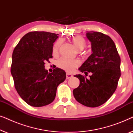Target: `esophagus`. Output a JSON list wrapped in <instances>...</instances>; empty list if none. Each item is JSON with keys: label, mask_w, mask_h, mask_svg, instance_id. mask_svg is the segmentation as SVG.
I'll return each instance as SVG.
<instances>
[{"label": "esophagus", "mask_w": 133, "mask_h": 133, "mask_svg": "<svg viewBox=\"0 0 133 133\" xmlns=\"http://www.w3.org/2000/svg\"><path fill=\"white\" fill-rule=\"evenodd\" d=\"M72 77V75L70 74H68L67 73L66 74V79H70V78H71Z\"/></svg>", "instance_id": "1"}]
</instances>
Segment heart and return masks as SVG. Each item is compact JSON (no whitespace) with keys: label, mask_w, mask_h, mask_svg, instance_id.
Instances as JSON below:
<instances>
[{"label":"heart","mask_w":133,"mask_h":133,"mask_svg":"<svg viewBox=\"0 0 133 133\" xmlns=\"http://www.w3.org/2000/svg\"><path fill=\"white\" fill-rule=\"evenodd\" d=\"M72 42L74 46H76V48L79 51L83 50L87 45L86 41H85L84 38L81 36H74L72 38ZM62 42V41L59 39L54 44L53 49H52V52L54 54L57 53ZM57 64L59 68L63 69L66 71L72 72L74 70V69L79 66L80 62L77 60H72L62 57L58 60Z\"/></svg>","instance_id":"heart-1"}]
</instances>
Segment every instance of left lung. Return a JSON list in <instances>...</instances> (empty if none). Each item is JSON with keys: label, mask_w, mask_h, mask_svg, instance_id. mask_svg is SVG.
Listing matches in <instances>:
<instances>
[{"label": "left lung", "mask_w": 133, "mask_h": 133, "mask_svg": "<svg viewBox=\"0 0 133 133\" xmlns=\"http://www.w3.org/2000/svg\"><path fill=\"white\" fill-rule=\"evenodd\" d=\"M86 36L91 43L92 53L79 68L85 75L91 72L88 79L77 74L74 77L80 85L73 90L76 101L88 107H97L106 102L115 91L121 77V58L113 41L108 36L88 31Z\"/></svg>", "instance_id": "8db88e82"}]
</instances>
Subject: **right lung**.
Instances as JSON below:
<instances>
[{
  "instance_id": "add662e5",
  "label": "right lung",
  "mask_w": 133,
  "mask_h": 133,
  "mask_svg": "<svg viewBox=\"0 0 133 133\" xmlns=\"http://www.w3.org/2000/svg\"><path fill=\"white\" fill-rule=\"evenodd\" d=\"M58 34L32 31L25 34L14 49L11 72L18 94L26 103L41 107L55 99L57 88L66 72L56 68L49 73L45 62L52 57L53 43Z\"/></svg>"
}]
</instances>
